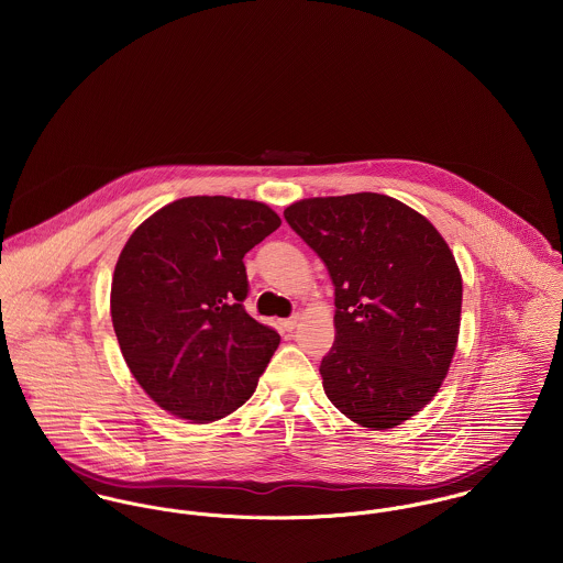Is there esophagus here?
<instances>
[{
  "label": "esophagus",
  "instance_id": "1",
  "mask_svg": "<svg viewBox=\"0 0 563 563\" xmlns=\"http://www.w3.org/2000/svg\"><path fill=\"white\" fill-rule=\"evenodd\" d=\"M297 322H299V314H295V317H290V319H284L282 327H284V331H292V329L297 327Z\"/></svg>",
  "mask_w": 563,
  "mask_h": 563
}]
</instances>
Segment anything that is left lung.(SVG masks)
<instances>
[{
	"mask_svg": "<svg viewBox=\"0 0 563 563\" xmlns=\"http://www.w3.org/2000/svg\"><path fill=\"white\" fill-rule=\"evenodd\" d=\"M335 288L322 388L346 418L393 429L442 386L460 333L462 275L438 230L401 201L357 192L284 210Z\"/></svg>",
	"mask_w": 563,
	"mask_h": 563,
	"instance_id": "8db88e82",
	"label": "left lung"
}]
</instances>
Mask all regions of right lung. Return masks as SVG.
Here are the masks:
<instances>
[{"label": "right lung", "instance_id": "right-lung-1", "mask_svg": "<svg viewBox=\"0 0 563 563\" xmlns=\"http://www.w3.org/2000/svg\"><path fill=\"white\" fill-rule=\"evenodd\" d=\"M279 225L260 201L186 197L125 242L110 314L132 375L162 409L212 422L253 395L279 333L242 306V257Z\"/></svg>", "mask_w": 563, "mask_h": 563}]
</instances>
